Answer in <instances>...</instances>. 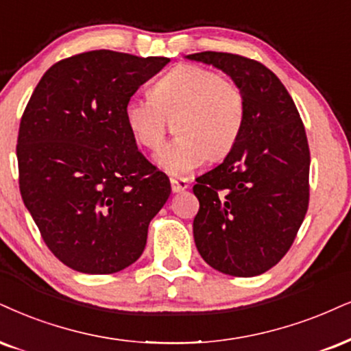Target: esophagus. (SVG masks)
<instances>
[{
    "label": "esophagus",
    "instance_id": "esophagus-1",
    "mask_svg": "<svg viewBox=\"0 0 351 351\" xmlns=\"http://www.w3.org/2000/svg\"><path fill=\"white\" fill-rule=\"evenodd\" d=\"M171 187H172V192H174V193H182L184 190L189 187V182L185 179H174V177H172Z\"/></svg>",
    "mask_w": 351,
    "mask_h": 351
}]
</instances>
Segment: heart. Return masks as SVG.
Instances as JSON below:
<instances>
[{
	"instance_id": "b5f03b06",
	"label": "heart",
	"mask_w": 351,
	"mask_h": 351,
	"mask_svg": "<svg viewBox=\"0 0 351 351\" xmlns=\"http://www.w3.org/2000/svg\"><path fill=\"white\" fill-rule=\"evenodd\" d=\"M125 125L138 145L158 148L167 120L176 135L154 156L159 169L172 177L189 176L210 158L231 153L244 128L245 101L239 86L198 64H180L151 86V97L125 104Z\"/></svg>"
}]
</instances>
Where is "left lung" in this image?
I'll use <instances>...</instances> for the list:
<instances>
[{"label": "left lung", "instance_id": "left-lung-1", "mask_svg": "<svg viewBox=\"0 0 351 351\" xmlns=\"http://www.w3.org/2000/svg\"><path fill=\"white\" fill-rule=\"evenodd\" d=\"M185 58L226 73L245 101L239 141L193 185L200 202L195 245L221 274L262 275L288 252L308 211L311 156L304 125L287 88L262 63L223 51Z\"/></svg>", "mask_w": 351, "mask_h": 351}]
</instances>
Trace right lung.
Listing matches in <instances>:
<instances>
[{
    "mask_svg": "<svg viewBox=\"0 0 351 351\" xmlns=\"http://www.w3.org/2000/svg\"><path fill=\"white\" fill-rule=\"evenodd\" d=\"M169 62L86 51L55 63L30 96L16 149L21 195L45 244L73 270L107 275L136 262L171 195L123 117Z\"/></svg>",
    "mask_w": 351,
    "mask_h": 351,
    "instance_id": "right-lung-1",
    "label": "right lung"
}]
</instances>
